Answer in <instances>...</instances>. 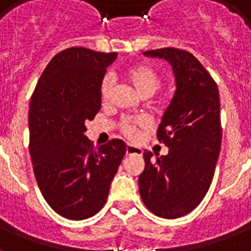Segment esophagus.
I'll return each instance as SVG.
<instances>
[{
  "label": "esophagus",
  "instance_id": "1",
  "mask_svg": "<svg viewBox=\"0 0 251 251\" xmlns=\"http://www.w3.org/2000/svg\"><path fill=\"white\" fill-rule=\"evenodd\" d=\"M142 153H143V151L139 147H137V146H126V155H142Z\"/></svg>",
  "mask_w": 251,
  "mask_h": 251
}]
</instances>
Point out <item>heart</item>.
<instances>
[{
  "label": "heart",
  "mask_w": 251,
  "mask_h": 251,
  "mask_svg": "<svg viewBox=\"0 0 251 251\" xmlns=\"http://www.w3.org/2000/svg\"><path fill=\"white\" fill-rule=\"evenodd\" d=\"M126 80L135 88L138 94L143 98L153 95L163 83V76L156 69L149 64H137L130 66L124 72ZM112 95V80L109 76H104L99 86V96L101 104H108ZM151 120L146 116H133L122 118L120 122V130L127 139H137L142 130L149 129Z\"/></svg>",
  "instance_id": "b5f03b06"
}]
</instances>
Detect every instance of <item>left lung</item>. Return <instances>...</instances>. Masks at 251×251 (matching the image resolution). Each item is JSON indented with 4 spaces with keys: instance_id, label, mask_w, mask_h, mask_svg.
I'll use <instances>...</instances> for the list:
<instances>
[{
    "instance_id": "8db88e82",
    "label": "left lung",
    "mask_w": 251,
    "mask_h": 251,
    "mask_svg": "<svg viewBox=\"0 0 251 251\" xmlns=\"http://www.w3.org/2000/svg\"><path fill=\"white\" fill-rule=\"evenodd\" d=\"M173 66L177 90L157 129L167 156L145 151L138 179L141 198L152 214L177 219L202 202L210 189L222 146L218 84L190 52L177 48L147 50Z\"/></svg>"
}]
</instances>
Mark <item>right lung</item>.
<instances>
[{
	"mask_svg": "<svg viewBox=\"0 0 251 251\" xmlns=\"http://www.w3.org/2000/svg\"><path fill=\"white\" fill-rule=\"evenodd\" d=\"M117 53L73 47L57 53L41 74L28 112L29 155L41 194L70 220L94 216L105 204L125 156L121 139L94 149L86 122L101 106L99 86Z\"/></svg>",
	"mask_w": 251,
	"mask_h": 251,
	"instance_id": "add662e5",
	"label": "right lung"
}]
</instances>
